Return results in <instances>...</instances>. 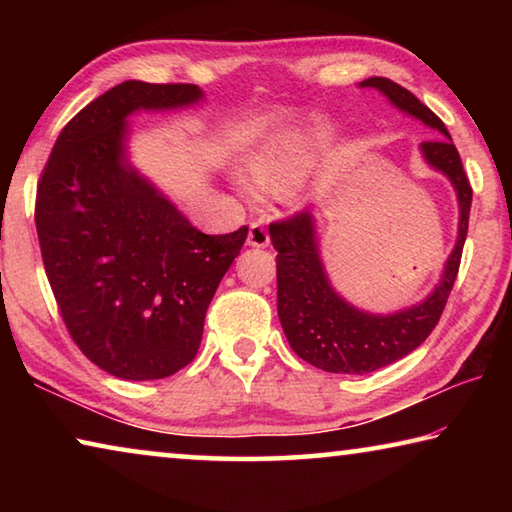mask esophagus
Returning a JSON list of instances; mask_svg holds the SVG:
<instances>
[{"mask_svg": "<svg viewBox=\"0 0 512 512\" xmlns=\"http://www.w3.org/2000/svg\"><path fill=\"white\" fill-rule=\"evenodd\" d=\"M268 241H271V237H268V230L264 228L262 223H253V225H250V230H248V246H253V248H266Z\"/></svg>", "mask_w": 512, "mask_h": 512, "instance_id": "esophagus-1", "label": "esophagus"}]
</instances>
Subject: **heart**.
Returning a JSON list of instances; mask_svg holds the SVG:
<instances>
[{"label":"heart","instance_id":"obj_1","mask_svg":"<svg viewBox=\"0 0 512 512\" xmlns=\"http://www.w3.org/2000/svg\"><path fill=\"white\" fill-rule=\"evenodd\" d=\"M329 146H332V133L323 126L277 135L248 160L250 180L264 194H291L325 158ZM232 180L246 198H255V188L246 178L235 176Z\"/></svg>","mask_w":512,"mask_h":512}]
</instances>
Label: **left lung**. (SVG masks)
<instances>
[{
	"label": "left lung",
	"mask_w": 512,
	"mask_h": 512,
	"mask_svg": "<svg viewBox=\"0 0 512 512\" xmlns=\"http://www.w3.org/2000/svg\"><path fill=\"white\" fill-rule=\"evenodd\" d=\"M359 88L379 90L397 110L440 133V140L422 142L420 153L424 162L447 176L456 189L458 237L445 262L443 277L427 298L395 314H370L350 305L329 282L320 259L314 216L300 212L268 225L277 250V316L287 341L311 366L341 375H366L395 363L433 332L461 266L472 207L470 180L443 121L415 94L384 76L361 81Z\"/></svg>",
	"instance_id": "8db88e82"
}]
</instances>
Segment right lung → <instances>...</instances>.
<instances>
[{"label": "right lung", "instance_id": "obj_1", "mask_svg": "<svg viewBox=\"0 0 512 512\" xmlns=\"http://www.w3.org/2000/svg\"><path fill=\"white\" fill-rule=\"evenodd\" d=\"M203 101L189 83L124 81L60 131L42 171L36 228L60 316L92 363L162 379L201 345L205 311L248 237L203 235L128 160V117Z\"/></svg>", "mask_w": 512, "mask_h": 512}]
</instances>
